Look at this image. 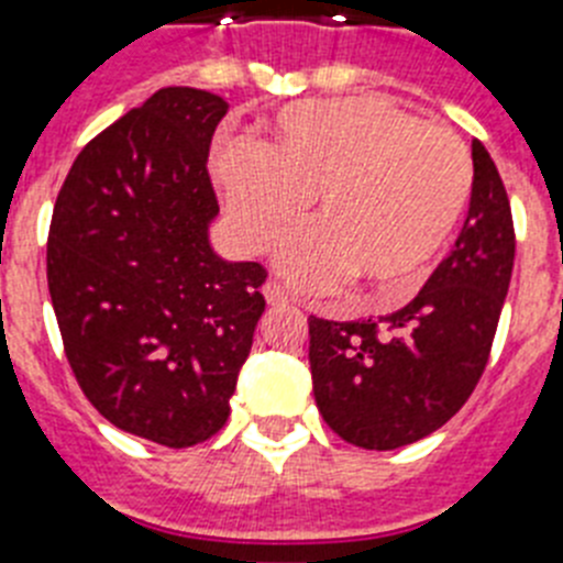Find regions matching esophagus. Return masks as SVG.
<instances>
[{
  "label": "esophagus",
  "instance_id": "1",
  "mask_svg": "<svg viewBox=\"0 0 563 563\" xmlns=\"http://www.w3.org/2000/svg\"><path fill=\"white\" fill-rule=\"evenodd\" d=\"M265 298L271 307H285L290 305V296L285 292V287L278 285V282H267L265 285Z\"/></svg>",
  "mask_w": 563,
  "mask_h": 563
}]
</instances>
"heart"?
<instances>
[{"label": "heart", "instance_id": "obj_1", "mask_svg": "<svg viewBox=\"0 0 563 563\" xmlns=\"http://www.w3.org/2000/svg\"><path fill=\"white\" fill-rule=\"evenodd\" d=\"M211 172L251 253H265L316 197V228L287 242L285 273L301 287L346 276L380 301L426 276L474 191L462 137L372 96L278 109L262 143L233 137L213 148Z\"/></svg>", "mask_w": 563, "mask_h": 563}]
</instances>
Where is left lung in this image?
<instances>
[{
  "mask_svg": "<svg viewBox=\"0 0 563 563\" xmlns=\"http://www.w3.org/2000/svg\"><path fill=\"white\" fill-rule=\"evenodd\" d=\"M471 152L465 225L409 305L377 321L310 318L318 411L357 449L391 451L429 437L465 406L487 366L516 233L499 168L479 141Z\"/></svg>",
  "mask_w": 563,
  "mask_h": 563,
  "instance_id": "obj_1",
  "label": "left lung"
}]
</instances>
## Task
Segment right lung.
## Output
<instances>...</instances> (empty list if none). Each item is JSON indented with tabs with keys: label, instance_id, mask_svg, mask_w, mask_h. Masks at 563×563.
Masks as SVG:
<instances>
[{
	"label": "right lung",
	"instance_id": "1",
	"mask_svg": "<svg viewBox=\"0 0 563 563\" xmlns=\"http://www.w3.org/2000/svg\"><path fill=\"white\" fill-rule=\"evenodd\" d=\"M225 112L206 89H157L81 148L49 222L47 287L78 386L166 449L225 426L265 312V267L208 245V148Z\"/></svg>",
	"mask_w": 563,
	"mask_h": 563
}]
</instances>
